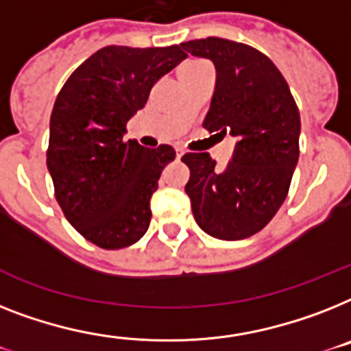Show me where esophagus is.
Returning <instances> with one entry per match:
<instances>
[{"instance_id":"34e87169","label":"esophagus","mask_w":351,"mask_h":351,"mask_svg":"<svg viewBox=\"0 0 351 351\" xmlns=\"http://www.w3.org/2000/svg\"><path fill=\"white\" fill-rule=\"evenodd\" d=\"M184 155H185V151L178 147V149H176V158H182V156H184Z\"/></svg>"}]
</instances>
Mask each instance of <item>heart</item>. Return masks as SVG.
<instances>
[{
  "label": "heart",
  "mask_w": 351,
  "mask_h": 351,
  "mask_svg": "<svg viewBox=\"0 0 351 351\" xmlns=\"http://www.w3.org/2000/svg\"><path fill=\"white\" fill-rule=\"evenodd\" d=\"M205 66H207V62L204 61H187L178 68V77L187 75V73H193V72H198V70H202V68Z\"/></svg>",
  "instance_id": "1"
}]
</instances>
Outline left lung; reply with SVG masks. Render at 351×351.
I'll return each instance as SVG.
<instances>
[{"mask_svg": "<svg viewBox=\"0 0 351 351\" xmlns=\"http://www.w3.org/2000/svg\"><path fill=\"white\" fill-rule=\"evenodd\" d=\"M215 64L216 84L204 128L234 136L232 158L216 169L209 153H187L185 193L196 223L225 241L263 229L283 205L299 158L301 119L274 62L243 43L207 37L180 45Z\"/></svg>", "mask_w": 351, "mask_h": 351, "instance_id": "obj_1", "label": "left lung"}]
</instances>
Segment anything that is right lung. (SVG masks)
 Returning <instances> with one entry per match:
<instances>
[{
    "label": "right lung",
    "mask_w": 351,
    "mask_h": 351,
    "mask_svg": "<svg viewBox=\"0 0 351 351\" xmlns=\"http://www.w3.org/2000/svg\"><path fill=\"white\" fill-rule=\"evenodd\" d=\"M178 45L104 47L59 92L50 117L47 166L66 220L101 249H124L146 234L149 200L171 146L124 142L126 124L151 88L185 59Z\"/></svg>",
    "instance_id": "1"
}]
</instances>
